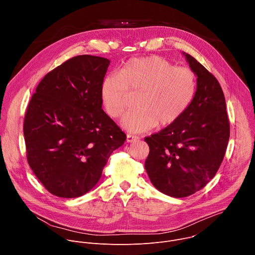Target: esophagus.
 I'll return each mask as SVG.
<instances>
[{
    "instance_id": "1",
    "label": "esophagus",
    "mask_w": 255,
    "mask_h": 255,
    "mask_svg": "<svg viewBox=\"0 0 255 255\" xmlns=\"http://www.w3.org/2000/svg\"><path fill=\"white\" fill-rule=\"evenodd\" d=\"M139 139V137L138 136H134V135H131V134H127V139H126V141L127 142H134V141H136V140H138Z\"/></svg>"
}]
</instances>
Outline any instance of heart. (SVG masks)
I'll use <instances>...</instances> for the list:
<instances>
[{
	"label": "heart",
	"instance_id": "heart-1",
	"mask_svg": "<svg viewBox=\"0 0 255 255\" xmlns=\"http://www.w3.org/2000/svg\"><path fill=\"white\" fill-rule=\"evenodd\" d=\"M130 92L139 93L137 108L124 116L122 125L131 132H145L157 124L170 125L184 115L196 96L197 78L191 68L158 56L130 59L119 74L102 81L100 96L108 116L116 119L124 113Z\"/></svg>",
	"mask_w": 255,
	"mask_h": 255
}]
</instances>
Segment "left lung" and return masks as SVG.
Wrapping results in <instances>:
<instances>
[{
    "instance_id": "1",
    "label": "left lung",
    "mask_w": 255,
    "mask_h": 255,
    "mask_svg": "<svg viewBox=\"0 0 255 255\" xmlns=\"http://www.w3.org/2000/svg\"><path fill=\"white\" fill-rule=\"evenodd\" d=\"M183 54L198 78L196 96L178 120L144 138L149 146L145 169L151 183L173 198L195 194L215 176L230 136L219 82L196 58Z\"/></svg>"
}]
</instances>
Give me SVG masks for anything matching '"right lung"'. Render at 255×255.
Returning a JSON list of instances; mask_svg holds the SVG:
<instances>
[{"label":"right lung","mask_w":255,"mask_h":255,"mask_svg":"<svg viewBox=\"0 0 255 255\" xmlns=\"http://www.w3.org/2000/svg\"><path fill=\"white\" fill-rule=\"evenodd\" d=\"M110 60L69 58L41 80L24 118L28 163L44 188L78 198L99 181L125 133L102 109L100 89Z\"/></svg>","instance_id":"add662e5"}]
</instances>
